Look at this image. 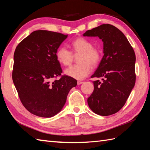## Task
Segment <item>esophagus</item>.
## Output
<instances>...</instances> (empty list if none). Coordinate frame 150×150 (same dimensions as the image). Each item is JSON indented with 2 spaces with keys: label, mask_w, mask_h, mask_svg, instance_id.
<instances>
[{
  "label": "esophagus",
  "mask_w": 150,
  "mask_h": 150,
  "mask_svg": "<svg viewBox=\"0 0 150 150\" xmlns=\"http://www.w3.org/2000/svg\"><path fill=\"white\" fill-rule=\"evenodd\" d=\"M82 83H83V82H82V81H77V84L78 85H80V84H81Z\"/></svg>",
  "instance_id": "34e87169"
}]
</instances>
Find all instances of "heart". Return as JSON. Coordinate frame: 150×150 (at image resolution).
<instances>
[{"label":"heart","mask_w":150,"mask_h":150,"mask_svg":"<svg viewBox=\"0 0 150 150\" xmlns=\"http://www.w3.org/2000/svg\"><path fill=\"white\" fill-rule=\"evenodd\" d=\"M71 52L65 46H60L56 52L57 60L64 66H69L73 61V54L79 55L77 57L79 64L67 68L64 73L70 77L82 80L90 74L91 65L98 64L101 59V53L90 40L84 37H79L71 44Z\"/></svg>","instance_id":"obj_1"}]
</instances>
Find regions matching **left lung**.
I'll return each instance as SVG.
<instances>
[{
	"instance_id": "8db88e82",
	"label": "left lung",
	"mask_w": 150,
	"mask_h": 150,
	"mask_svg": "<svg viewBox=\"0 0 150 150\" xmlns=\"http://www.w3.org/2000/svg\"><path fill=\"white\" fill-rule=\"evenodd\" d=\"M86 37H98L104 44V56L91 77L94 90L88 104L95 113L102 116L118 112L129 97L135 84V54L124 33L115 26L102 24L88 30Z\"/></svg>"
}]
</instances>
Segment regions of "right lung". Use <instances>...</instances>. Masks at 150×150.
I'll return each instance as SVG.
<instances>
[{"mask_svg": "<svg viewBox=\"0 0 150 150\" xmlns=\"http://www.w3.org/2000/svg\"><path fill=\"white\" fill-rule=\"evenodd\" d=\"M68 35L47 30L31 33L18 44L14 53L12 79L22 104L30 113L52 117L66 103L77 80L61 76L56 52ZM61 78L51 82L53 78Z\"/></svg>", "mask_w": 150, "mask_h": 150, "instance_id": "right-lung-1", "label": "right lung"}]
</instances>
